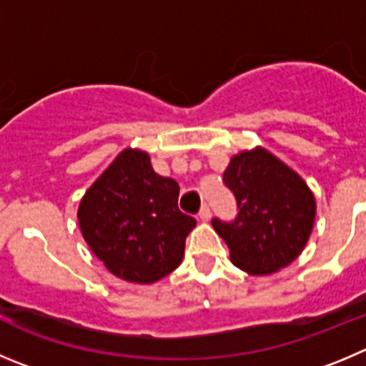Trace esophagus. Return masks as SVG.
<instances>
[{"mask_svg":"<svg viewBox=\"0 0 366 366\" xmlns=\"http://www.w3.org/2000/svg\"><path fill=\"white\" fill-rule=\"evenodd\" d=\"M199 218L202 222H207L211 218V211H209V207L207 206H202L200 207V211H199Z\"/></svg>","mask_w":366,"mask_h":366,"instance_id":"1","label":"esophagus"}]
</instances>
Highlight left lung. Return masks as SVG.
Instances as JSON below:
<instances>
[{"label":"left lung","mask_w":366,"mask_h":366,"mask_svg":"<svg viewBox=\"0 0 366 366\" xmlns=\"http://www.w3.org/2000/svg\"><path fill=\"white\" fill-rule=\"evenodd\" d=\"M224 182L237 197L238 217L211 224L229 247L231 262L252 276H269L292 264L316 218V199L305 180L256 146L231 159Z\"/></svg>","instance_id":"8db88e82"}]
</instances>
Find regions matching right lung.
<instances>
[{
    "instance_id": "add662e5",
    "label": "right lung",
    "mask_w": 366,
    "mask_h": 366,
    "mask_svg": "<svg viewBox=\"0 0 366 366\" xmlns=\"http://www.w3.org/2000/svg\"><path fill=\"white\" fill-rule=\"evenodd\" d=\"M77 220L104 267L132 283H155L175 271L197 225L179 209V184L157 175L137 148L122 149L88 187Z\"/></svg>"
}]
</instances>
